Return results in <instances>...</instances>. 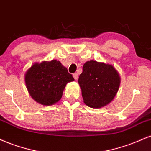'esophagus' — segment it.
Returning a JSON list of instances; mask_svg holds the SVG:
<instances>
[{"instance_id":"1","label":"esophagus","mask_w":151,"mask_h":151,"mask_svg":"<svg viewBox=\"0 0 151 151\" xmlns=\"http://www.w3.org/2000/svg\"><path fill=\"white\" fill-rule=\"evenodd\" d=\"M73 77L74 79H78V74L77 73H74L73 74Z\"/></svg>"}]
</instances>
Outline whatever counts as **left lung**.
<instances>
[{"instance_id": "obj_1", "label": "left lung", "mask_w": 151, "mask_h": 151, "mask_svg": "<svg viewBox=\"0 0 151 151\" xmlns=\"http://www.w3.org/2000/svg\"><path fill=\"white\" fill-rule=\"evenodd\" d=\"M84 102L91 108H101L113 100L120 85V77L113 66L86 62L78 80Z\"/></svg>"}]
</instances>
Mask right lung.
I'll use <instances>...</instances> for the list:
<instances>
[{
  "mask_svg": "<svg viewBox=\"0 0 151 151\" xmlns=\"http://www.w3.org/2000/svg\"><path fill=\"white\" fill-rule=\"evenodd\" d=\"M25 79L32 99L47 106L60 101L66 84L74 80L67 69L57 60L35 63L26 72Z\"/></svg>",
  "mask_w": 151,
  "mask_h": 151,
  "instance_id": "obj_1",
  "label": "right lung"
}]
</instances>
